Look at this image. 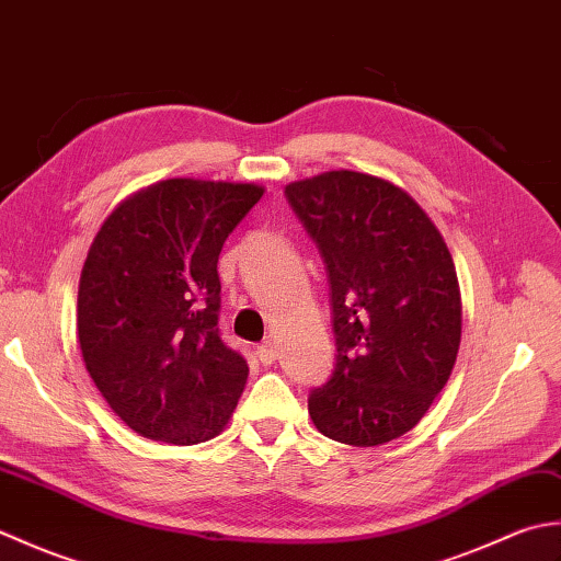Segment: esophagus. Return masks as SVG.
I'll return each mask as SVG.
<instances>
[{
    "label": "esophagus",
    "instance_id": "34e87169",
    "mask_svg": "<svg viewBox=\"0 0 561 561\" xmlns=\"http://www.w3.org/2000/svg\"><path fill=\"white\" fill-rule=\"evenodd\" d=\"M257 359H260V364H265V366L277 362V350H274L272 342L260 344V347H257Z\"/></svg>",
    "mask_w": 561,
    "mask_h": 561
}]
</instances>
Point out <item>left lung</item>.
Masks as SVG:
<instances>
[{"instance_id": "left-lung-1", "label": "left lung", "mask_w": 561, "mask_h": 561, "mask_svg": "<svg viewBox=\"0 0 561 561\" xmlns=\"http://www.w3.org/2000/svg\"><path fill=\"white\" fill-rule=\"evenodd\" d=\"M284 195L323 255L337 347L308 414L340 444H388L420 424L456 364V265L426 211L383 178L330 171Z\"/></svg>"}]
</instances>
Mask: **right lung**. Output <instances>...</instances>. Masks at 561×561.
<instances>
[{
	"label": "right lung",
	"instance_id": "add662e5",
	"mask_svg": "<svg viewBox=\"0 0 561 561\" xmlns=\"http://www.w3.org/2000/svg\"><path fill=\"white\" fill-rule=\"evenodd\" d=\"M265 187L171 178L117 205L77 299L81 356L139 436L193 446L229 422L248 364L219 335V253Z\"/></svg>",
	"mask_w": 561,
	"mask_h": 561
}]
</instances>
